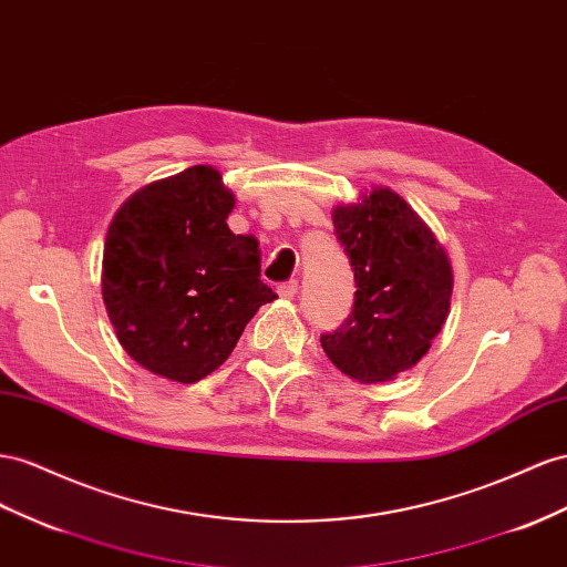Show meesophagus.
Segmentation results:
<instances>
[{"mask_svg":"<svg viewBox=\"0 0 567 567\" xmlns=\"http://www.w3.org/2000/svg\"><path fill=\"white\" fill-rule=\"evenodd\" d=\"M277 293H279L284 300H293L296 293H298V281H284V284L277 288Z\"/></svg>","mask_w":567,"mask_h":567,"instance_id":"esophagus-1","label":"esophagus"}]
</instances>
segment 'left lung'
Masks as SVG:
<instances>
[{
    "instance_id": "8db88e82",
    "label": "left lung",
    "mask_w": 567,
    "mask_h": 567,
    "mask_svg": "<svg viewBox=\"0 0 567 567\" xmlns=\"http://www.w3.org/2000/svg\"><path fill=\"white\" fill-rule=\"evenodd\" d=\"M333 234L358 290L343 324L321 333V348L350 379L389 381L426 355L446 321L453 290L446 250L389 188L336 207Z\"/></svg>"
}]
</instances>
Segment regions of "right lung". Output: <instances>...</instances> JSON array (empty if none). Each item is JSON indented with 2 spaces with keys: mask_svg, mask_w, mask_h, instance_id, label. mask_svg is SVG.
<instances>
[{
  "mask_svg": "<svg viewBox=\"0 0 567 567\" xmlns=\"http://www.w3.org/2000/svg\"><path fill=\"white\" fill-rule=\"evenodd\" d=\"M234 195L197 164L150 183L114 214L102 257V298L126 353L181 384L212 374L277 293L259 279L252 236L226 219Z\"/></svg>",
  "mask_w": 567,
  "mask_h": 567,
  "instance_id": "right-lung-1",
  "label": "right lung"
}]
</instances>
